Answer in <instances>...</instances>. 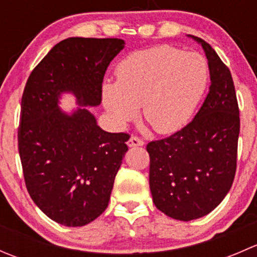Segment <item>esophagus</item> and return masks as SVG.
Returning <instances> with one entry per match:
<instances>
[{
	"mask_svg": "<svg viewBox=\"0 0 257 257\" xmlns=\"http://www.w3.org/2000/svg\"><path fill=\"white\" fill-rule=\"evenodd\" d=\"M128 147H142V145H144V142L142 141L141 138H138V137H131L128 141Z\"/></svg>",
	"mask_w": 257,
	"mask_h": 257,
	"instance_id": "1",
	"label": "esophagus"
}]
</instances>
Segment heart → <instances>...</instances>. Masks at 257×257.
<instances>
[{
    "mask_svg": "<svg viewBox=\"0 0 257 257\" xmlns=\"http://www.w3.org/2000/svg\"><path fill=\"white\" fill-rule=\"evenodd\" d=\"M115 83H104L102 103L113 120L124 125L142 108L157 133L183 128L200 103L209 80L205 58L172 46L134 52L115 69Z\"/></svg>",
    "mask_w": 257,
    "mask_h": 257,
    "instance_id": "b5f03b06",
    "label": "heart"
}]
</instances>
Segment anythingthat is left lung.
<instances>
[{
    "mask_svg": "<svg viewBox=\"0 0 257 257\" xmlns=\"http://www.w3.org/2000/svg\"><path fill=\"white\" fill-rule=\"evenodd\" d=\"M198 42L208 59L210 87L193 120L162 141L150 142L149 185L155 206L180 221L199 219L216 208L234 181L239 107L229 68L209 43Z\"/></svg>",
    "mask_w": 257,
    "mask_h": 257,
    "instance_id": "8db88e82",
    "label": "left lung"
}]
</instances>
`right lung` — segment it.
Returning <instances> with one entry per match:
<instances>
[{
    "label": "right lung",
    "instance_id": "right-lung-1",
    "mask_svg": "<svg viewBox=\"0 0 257 257\" xmlns=\"http://www.w3.org/2000/svg\"><path fill=\"white\" fill-rule=\"evenodd\" d=\"M125 42L71 37L57 43L26 83L18 152L31 198L64 226H84L109 203L128 147L125 133H108L87 107L102 100L105 71ZM63 94L79 107L59 108Z\"/></svg>",
    "mask_w": 257,
    "mask_h": 257
}]
</instances>
